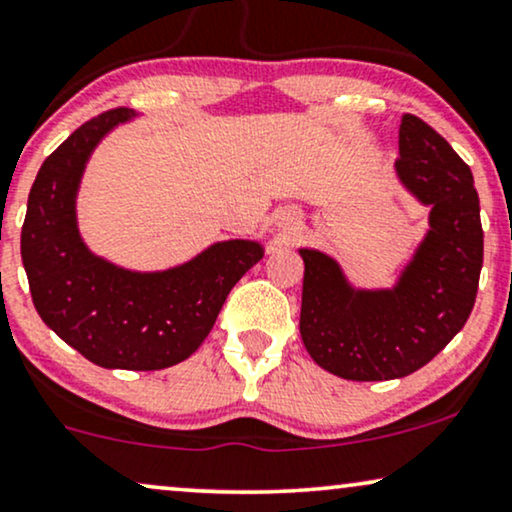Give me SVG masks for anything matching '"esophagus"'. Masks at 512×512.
<instances>
[{"label": "esophagus", "mask_w": 512, "mask_h": 512, "mask_svg": "<svg viewBox=\"0 0 512 512\" xmlns=\"http://www.w3.org/2000/svg\"><path fill=\"white\" fill-rule=\"evenodd\" d=\"M300 229V215L295 210H278L274 215V231L278 236H293Z\"/></svg>", "instance_id": "1"}]
</instances>
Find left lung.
Masks as SVG:
<instances>
[{
  "label": "left lung",
  "mask_w": 512,
  "mask_h": 512,
  "mask_svg": "<svg viewBox=\"0 0 512 512\" xmlns=\"http://www.w3.org/2000/svg\"><path fill=\"white\" fill-rule=\"evenodd\" d=\"M399 186L428 208V229L392 286H357L333 255L300 248V335L309 357L345 380H394L437 357L461 331L480 283L484 234L470 167L449 141L406 113Z\"/></svg>",
  "instance_id": "1"
}]
</instances>
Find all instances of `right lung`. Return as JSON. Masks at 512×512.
<instances>
[{
  "instance_id": "1",
  "label": "right lung",
  "mask_w": 512,
  "mask_h": 512,
  "mask_svg": "<svg viewBox=\"0 0 512 512\" xmlns=\"http://www.w3.org/2000/svg\"><path fill=\"white\" fill-rule=\"evenodd\" d=\"M139 113L115 108L84 122L44 160L28 196L21 257L37 314L101 368L160 371L189 359L231 288L264 257L250 238L210 243L170 269L120 267L84 243L77 196L89 158Z\"/></svg>"
}]
</instances>
